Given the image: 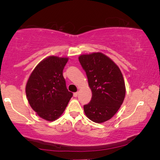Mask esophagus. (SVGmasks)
I'll use <instances>...</instances> for the list:
<instances>
[{
	"instance_id": "esophagus-1",
	"label": "esophagus",
	"mask_w": 160,
	"mask_h": 160,
	"mask_svg": "<svg viewBox=\"0 0 160 160\" xmlns=\"http://www.w3.org/2000/svg\"><path fill=\"white\" fill-rule=\"evenodd\" d=\"M78 92H74L73 93V97H78Z\"/></svg>"
}]
</instances>
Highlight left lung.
<instances>
[{
    "instance_id": "1",
    "label": "left lung",
    "mask_w": 160,
    "mask_h": 160,
    "mask_svg": "<svg viewBox=\"0 0 160 160\" xmlns=\"http://www.w3.org/2000/svg\"><path fill=\"white\" fill-rule=\"evenodd\" d=\"M79 61L92 93L84 112L94 122H105L118 112L125 98L123 75L114 62L102 53L81 55Z\"/></svg>"
}]
</instances>
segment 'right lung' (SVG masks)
<instances>
[{
  "label": "right lung",
  "mask_w": 160,
  "mask_h": 160,
  "mask_svg": "<svg viewBox=\"0 0 160 160\" xmlns=\"http://www.w3.org/2000/svg\"><path fill=\"white\" fill-rule=\"evenodd\" d=\"M68 60L57 56L45 58L34 69L27 82L26 94L31 107L48 121L61 116L72 97L63 75Z\"/></svg>",
  "instance_id": "1"
}]
</instances>
